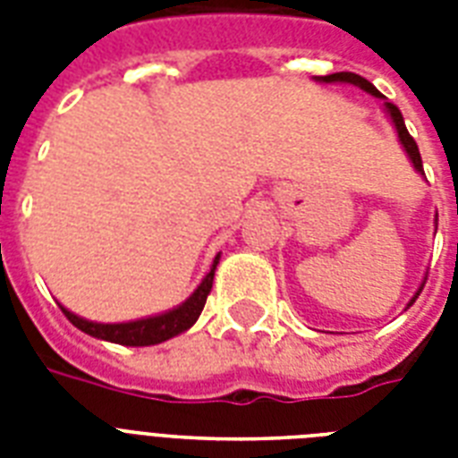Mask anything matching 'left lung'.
I'll return each instance as SVG.
<instances>
[{
	"label": "left lung",
	"mask_w": 458,
	"mask_h": 458,
	"mask_svg": "<svg viewBox=\"0 0 458 458\" xmlns=\"http://www.w3.org/2000/svg\"><path fill=\"white\" fill-rule=\"evenodd\" d=\"M316 81L318 82H349V85H356V88H361L363 92H369V95L377 97V99H383V95L377 92L376 85L373 82H369L366 78H361V75H356V73H349V71H342V73H330V75H316ZM385 111H387V116H390L392 125L397 128V135H399V142H402V147H404V152L409 154V158H411V164L413 168L420 173V175H426L423 173V161H420V152H419V145H416V140L409 135V131H406V123H404V116H402V111L394 106L392 102H385ZM437 221V218H435ZM437 230V228H435ZM423 290V287H420ZM420 290L411 297V301H409V306L416 301V297L420 294ZM406 306V309H409Z\"/></svg>",
	"instance_id": "obj_1"
}]
</instances>
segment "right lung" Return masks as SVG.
Wrapping results in <instances>:
<instances>
[{
	"instance_id": "obj_1",
	"label": "right lung",
	"mask_w": 458,
	"mask_h": 458,
	"mask_svg": "<svg viewBox=\"0 0 458 458\" xmlns=\"http://www.w3.org/2000/svg\"><path fill=\"white\" fill-rule=\"evenodd\" d=\"M218 261H221V254H216L207 278L201 280L199 287L182 304L171 309V311L158 313V316L128 320V323H95V320L75 316L73 311H68L66 306H61V311L66 313V318L78 330L92 335L97 340L116 342V344H125V347H149V344H158V342H165L175 337V335L185 333L187 327H192L197 323L201 309L207 304L208 293H211V285H214V273Z\"/></svg>"
}]
</instances>
